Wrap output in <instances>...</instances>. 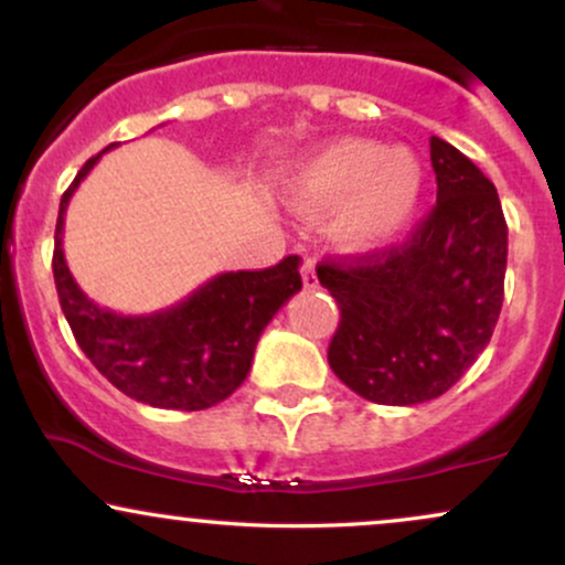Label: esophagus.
<instances>
[{
    "label": "esophagus",
    "instance_id": "esophagus-1",
    "mask_svg": "<svg viewBox=\"0 0 565 565\" xmlns=\"http://www.w3.org/2000/svg\"><path fill=\"white\" fill-rule=\"evenodd\" d=\"M302 284L305 289H319V278H316V263L310 257H302Z\"/></svg>",
    "mask_w": 565,
    "mask_h": 565
}]
</instances>
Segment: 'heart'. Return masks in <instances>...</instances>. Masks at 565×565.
Returning a JSON list of instances; mask_svg holds the SVG:
<instances>
[{
	"mask_svg": "<svg viewBox=\"0 0 565 565\" xmlns=\"http://www.w3.org/2000/svg\"><path fill=\"white\" fill-rule=\"evenodd\" d=\"M425 191L417 153L342 138L308 157L291 174L289 201L302 215L337 210L334 236L350 249H382L412 225Z\"/></svg>",
	"mask_w": 565,
	"mask_h": 565,
	"instance_id": "b5f03b06",
	"label": "heart"
}]
</instances>
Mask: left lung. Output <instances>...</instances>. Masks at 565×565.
<instances>
[{"mask_svg": "<svg viewBox=\"0 0 565 565\" xmlns=\"http://www.w3.org/2000/svg\"><path fill=\"white\" fill-rule=\"evenodd\" d=\"M430 161L438 201L404 244L316 268L340 305L329 366L374 404L444 395L502 310L508 223L497 188L451 142L430 138Z\"/></svg>", "mask_w": 565, "mask_h": 565, "instance_id": "1", "label": "left lung"}]
</instances>
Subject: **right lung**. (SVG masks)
I'll use <instances>...</instances> for the list:
<instances>
[{"mask_svg": "<svg viewBox=\"0 0 565 565\" xmlns=\"http://www.w3.org/2000/svg\"><path fill=\"white\" fill-rule=\"evenodd\" d=\"M103 153L82 167L57 212L53 276L63 316L84 355L129 398L178 412L215 406L246 380L263 329L302 289L300 257L289 255L265 270L220 274L159 313L121 316L100 308L71 276L63 255V217Z\"/></svg>", "mask_w": 565, "mask_h": 565, "instance_id": "1", "label": "right lung"}]
</instances>
